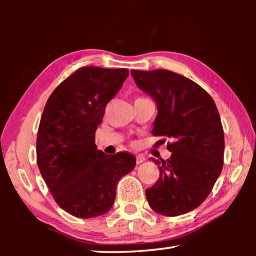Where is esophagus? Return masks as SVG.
Segmentation results:
<instances>
[{
  "instance_id": "34e87169",
  "label": "esophagus",
  "mask_w": 256,
  "mask_h": 256,
  "mask_svg": "<svg viewBox=\"0 0 256 256\" xmlns=\"http://www.w3.org/2000/svg\"><path fill=\"white\" fill-rule=\"evenodd\" d=\"M146 162L144 156H142V154L136 156V164H141V162Z\"/></svg>"
}]
</instances>
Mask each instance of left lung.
Wrapping results in <instances>:
<instances>
[{
    "label": "left lung",
    "instance_id": "obj_1",
    "mask_svg": "<svg viewBox=\"0 0 256 256\" xmlns=\"http://www.w3.org/2000/svg\"><path fill=\"white\" fill-rule=\"evenodd\" d=\"M131 74L157 104L152 134L172 140L167 144L170 158L154 159L159 178L146 190V200L157 214H184L206 200L222 170L224 136L218 110L202 86L175 72L132 70Z\"/></svg>",
    "mask_w": 256,
    "mask_h": 256
}]
</instances>
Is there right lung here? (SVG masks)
Listing matches in <instances>:
<instances>
[{
    "instance_id": "1",
    "label": "right lung",
    "mask_w": 256,
    "mask_h": 256,
    "mask_svg": "<svg viewBox=\"0 0 256 256\" xmlns=\"http://www.w3.org/2000/svg\"><path fill=\"white\" fill-rule=\"evenodd\" d=\"M128 76V68H78L56 86L42 112L38 168L55 202L78 218L110 211L118 180L136 167L128 151L106 154L94 144L107 104Z\"/></svg>"
}]
</instances>
